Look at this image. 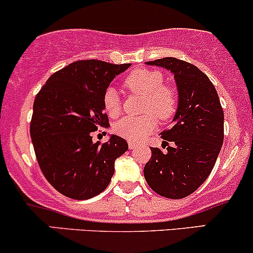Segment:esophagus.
Returning <instances> with one entry per match:
<instances>
[{
	"label": "esophagus",
	"instance_id": "34e87169",
	"mask_svg": "<svg viewBox=\"0 0 253 253\" xmlns=\"http://www.w3.org/2000/svg\"><path fill=\"white\" fill-rule=\"evenodd\" d=\"M135 146H137V144H135V143H132V141H129V143H128V148L131 150L134 149Z\"/></svg>",
	"mask_w": 253,
	"mask_h": 253
}]
</instances>
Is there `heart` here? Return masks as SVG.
Here are the masks:
<instances>
[{"label": "heart", "instance_id": "b5f03b06", "mask_svg": "<svg viewBox=\"0 0 253 253\" xmlns=\"http://www.w3.org/2000/svg\"><path fill=\"white\" fill-rule=\"evenodd\" d=\"M165 84L163 74L154 69L140 68L133 71L125 79L124 86L134 95L144 97L141 113L146 115L141 118H124L114 126L118 135L129 141L143 140L146 135L156 128L157 120L167 121L176 112L177 96L174 88ZM103 108L110 118L120 114V97L115 88L109 87L103 95Z\"/></svg>", "mask_w": 253, "mask_h": 253}]
</instances>
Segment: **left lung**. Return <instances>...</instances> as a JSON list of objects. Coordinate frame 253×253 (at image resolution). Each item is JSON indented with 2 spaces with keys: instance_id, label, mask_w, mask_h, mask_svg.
<instances>
[{
  "instance_id": "left-lung-1",
  "label": "left lung",
  "mask_w": 253,
  "mask_h": 253,
  "mask_svg": "<svg viewBox=\"0 0 253 253\" xmlns=\"http://www.w3.org/2000/svg\"><path fill=\"white\" fill-rule=\"evenodd\" d=\"M146 65L170 71L175 78L177 109L173 126L162 132L167 152L151 149L144 176L152 191L170 199L190 196L211 173L223 144V110L215 86L192 63L165 57Z\"/></svg>"
}]
</instances>
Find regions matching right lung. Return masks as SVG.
I'll return each instance as SVG.
<instances>
[{
	"label": "right lung",
	"instance_id": "obj_1",
	"mask_svg": "<svg viewBox=\"0 0 253 253\" xmlns=\"http://www.w3.org/2000/svg\"><path fill=\"white\" fill-rule=\"evenodd\" d=\"M129 66L77 61L55 72L36 96L30 126L36 157L49 184L68 198L85 201L103 192L115 160L128 149L119 135L101 144L91 134L109 127L103 95Z\"/></svg>",
	"mask_w": 253,
	"mask_h": 253
}]
</instances>
